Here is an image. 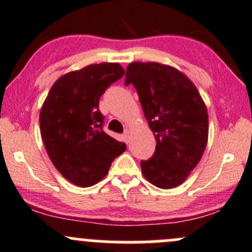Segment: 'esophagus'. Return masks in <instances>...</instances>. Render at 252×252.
<instances>
[{
	"label": "esophagus",
	"instance_id": "1",
	"mask_svg": "<svg viewBox=\"0 0 252 252\" xmlns=\"http://www.w3.org/2000/svg\"><path fill=\"white\" fill-rule=\"evenodd\" d=\"M128 136H129V133H128V131H126L125 133H124L123 139H124V141L126 142V144H128Z\"/></svg>",
	"mask_w": 252,
	"mask_h": 252
}]
</instances>
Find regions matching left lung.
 I'll return each instance as SVG.
<instances>
[{
	"label": "left lung",
	"instance_id": "obj_1",
	"mask_svg": "<svg viewBox=\"0 0 252 252\" xmlns=\"http://www.w3.org/2000/svg\"><path fill=\"white\" fill-rule=\"evenodd\" d=\"M138 92L157 147L141 170L155 187H178L201 160L208 141V113L195 85L179 70L160 63L134 62L125 85Z\"/></svg>",
	"mask_w": 252,
	"mask_h": 252
}]
</instances>
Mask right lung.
Returning <instances> with one entry per match:
<instances>
[{"mask_svg":"<svg viewBox=\"0 0 252 252\" xmlns=\"http://www.w3.org/2000/svg\"><path fill=\"white\" fill-rule=\"evenodd\" d=\"M125 74L118 63L72 71L56 82L39 114L40 134L49 158L73 185L90 187L106 176L126 145L102 129L99 99Z\"/></svg>","mask_w":252,"mask_h":252,"instance_id":"obj_1","label":"right lung"}]
</instances>
